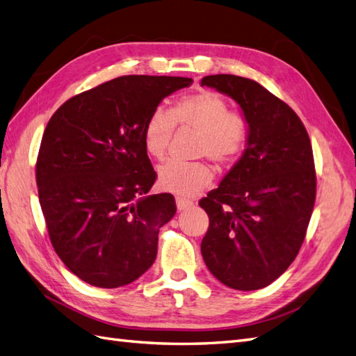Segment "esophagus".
<instances>
[{
	"label": "esophagus",
	"mask_w": 356,
	"mask_h": 356,
	"mask_svg": "<svg viewBox=\"0 0 356 356\" xmlns=\"http://www.w3.org/2000/svg\"><path fill=\"white\" fill-rule=\"evenodd\" d=\"M175 202H177V209L178 211H187V209H190L193 207V203L190 200L181 199V197H177Z\"/></svg>",
	"instance_id": "esophagus-1"
}]
</instances>
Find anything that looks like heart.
Returning <instances> with one entry per match:
<instances>
[{
	"instance_id": "obj_1",
	"label": "heart",
	"mask_w": 356,
	"mask_h": 356,
	"mask_svg": "<svg viewBox=\"0 0 356 356\" xmlns=\"http://www.w3.org/2000/svg\"><path fill=\"white\" fill-rule=\"evenodd\" d=\"M175 124L199 132L197 156L209 157L220 168L232 166L250 139V123L236 110H229L222 96L212 90L186 95L174 102L169 113L157 108L148 115L143 138L147 153L163 160L174 136ZM213 178L204 161H168L159 169V186L179 197H193L207 188Z\"/></svg>"
}]
</instances>
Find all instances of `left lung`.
Returning a JSON list of instances; mask_svg holds the SVG:
<instances>
[{
	"label": "left lung",
	"instance_id": "left-lung-1",
	"mask_svg": "<svg viewBox=\"0 0 356 356\" xmlns=\"http://www.w3.org/2000/svg\"><path fill=\"white\" fill-rule=\"evenodd\" d=\"M202 86L232 96L250 123L243 156L199 202L209 217L202 257L224 285L260 289L286 270L306 238L316 197L310 139L296 111L260 83L217 74Z\"/></svg>",
	"mask_w": 356,
	"mask_h": 356
}]
</instances>
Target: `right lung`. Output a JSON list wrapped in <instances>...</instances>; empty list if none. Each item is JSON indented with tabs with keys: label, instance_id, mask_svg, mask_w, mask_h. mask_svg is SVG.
Masks as SVG:
<instances>
[{
	"label": "right lung",
	"instance_id": "add662e5",
	"mask_svg": "<svg viewBox=\"0 0 356 356\" xmlns=\"http://www.w3.org/2000/svg\"><path fill=\"white\" fill-rule=\"evenodd\" d=\"M186 77L123 75L72 96L49 120L35 165L50 242L70 270L118 288L156 260L159 229L177 212L169 193L147 196L157 174L143 131Z\"/></svg>",
	"mask_w": 356,
	"mask_h": 356
}]
</instances>
